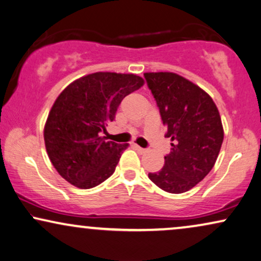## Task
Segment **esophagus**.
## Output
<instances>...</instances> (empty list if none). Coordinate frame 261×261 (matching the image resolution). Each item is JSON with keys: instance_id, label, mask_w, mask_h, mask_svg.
Here are the masks:
<instances>
[{"instance_id": "esophagus-1", "label": "esophagus", "mask_w": 261, "mask_h": 261, "mask_svg": "<svg viewBox=\"0 0 261 261\" xmlns=\"http://www.w3.org/2000/svg\"><path fill=\"white\" fill-rule=\"evenodd\" d=\"M134 148L136 149V150H137L138 152H141V154H144V152L147 151V149H144V148H141L140 145H137V144H134Z\"/></svg>"}]
</instances>
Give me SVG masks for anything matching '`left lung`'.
Masks as SVG:
<instances>
[{
    "mask_svg": "<svg viewBox=\"0 0 261 261\" xmlns=\"http://www.w3.org/2000/svg\"><path fill=\"white\" fill-rule=\"evenodd\" d=\"M166 137L173 142L165 166L148 176L168 193H184L213 169L223 142V126L211 96L174 72H145Z\"/></svg>",
    "mask_w": 261,
    "mask_h": 261,
    "instance_id": "8db88e82",
    "label": "left lung"
}]
</instances>
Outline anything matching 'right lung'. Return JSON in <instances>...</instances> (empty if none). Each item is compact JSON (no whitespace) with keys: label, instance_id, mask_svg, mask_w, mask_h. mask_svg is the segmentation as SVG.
<instances>
[{"label":"right lung","instance_id":"right-lung-1","mask_svg":"<svg viewBox=\"0 0 261 261\" xmlns=\"http://www.w3.org/2000/svg\"><path fill=\"white\" fill-rule=\"evenodd\" d=\"M143 85L137 75L100 71L77 79L58 95L45 123L44 141L62 178L87 190L113 174L128 144L107 142L101 134L121 100Z\"/></svg>","mask_w":261,"mask_h":261}]
</instances>
